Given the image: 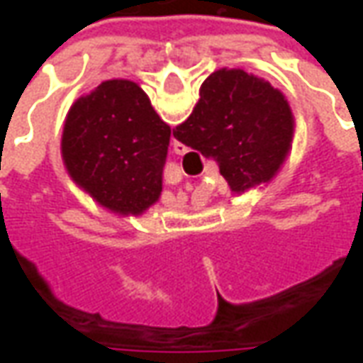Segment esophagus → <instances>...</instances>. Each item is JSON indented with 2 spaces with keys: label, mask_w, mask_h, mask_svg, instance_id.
Here are the masks:
<instances>
[{
  "label": "esophagus",
  "mask_w": 363,
  "mask_h": 363,
  "mask_svg": "<svg viewBox=\"0 0 363 363\" xmlns=\"http://www.w3.org/2000/svg\"><path fill=\"white\" fill-rule=\"evenodd\" d=\"M173 151L177 153V155H184V153L189 151V147H186L184 143L179 142V140H173Z\"/></svg>",
  "instance_id": "1"
}]
</instances>
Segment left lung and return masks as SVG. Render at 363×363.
I'll return each mask as SVG.
<instances>
[{"label": "left lung", "instance_id": "1", "mask_svg": "<svg viewBox=\"0 0 363 363\" xmlns=\"http://www.w3.org/2000/svg\"><path fill=\"white\" fill-rule=\"evenodd\" d=\"M169 138L138 83L106 79L69 106L60 151L67 177L95 204L140 218L161 198Z\"/></svg>", "mask_w": 363, "mask_h": 363}]
</instances>
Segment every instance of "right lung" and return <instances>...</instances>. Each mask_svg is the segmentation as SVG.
Masks as SVG:
<instances>
[{"instance_id":"right-lung-1","label":"right lung","mask_w":363,"mask_h":363,"mask_svg":"<svg viewBox=\"0 0 363 363\" xmlns=\"http://www.w3.org/2000/svg\"><path fill=\"white\" fill-rule=\"evenodd\" d=\"M184 145L213 159L235 196L278 177L296 135L288 99L264 77L221 67L200 87L194 111L173 130Z\"/></svg>"}]
</instances>
